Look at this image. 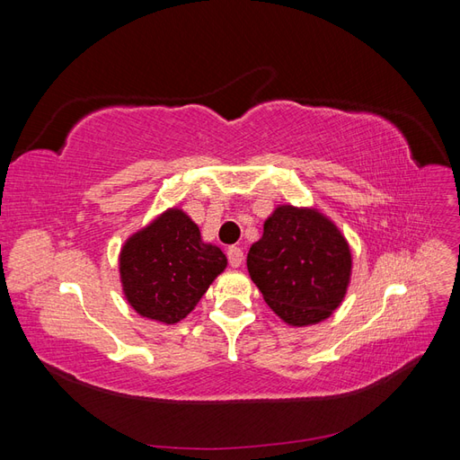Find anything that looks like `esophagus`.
Segmentation results:
<instances>
[{
    "label": "esophagus",
    "instance_id": "esophagus-1",
    "mask_svg": "<svg viewBox=\"0 0 460 460\" xmlns=\"http://www.w3.org/2000/svg\"><path fill=\"white\" fill-rule=\"evenodd\" d=\"M243 261V252L240 247H228V262L232 269H238Z\"/></svg>",
    "mask_w": 460,
    "mask_h": 460
}]
</instances>
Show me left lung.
Segmentation results:
<instances>
[{"mask_svg":"<svg viewBox=\"0 0 460 460\" xmlns=\"http://www.w3.org/2000/svg\"><path fill=\"white\" fill-rule=\"evenodd\" d=\"M247 270L262 299L289 326H311L336 311L351 282L345 235L314 207L278 205L249 247Z\"/></svg>","mask_w":460,"mask_h":460,"instance_id":"1","label":"left lung"}]
</instances>
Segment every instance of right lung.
<instances>
[{"label":"right lung","mask_w":460,"mask_h":460,"mask_svg":"<svg viewBox=\"0 0 460 460\" xmlns=\"http://www.w3.org/2000/svg\"><path fill=\"white\" fill-rule=\"evenodd\" d=\"M226 255L201 238L182 208L171 207L122 243L119 276L122 294L144 318L176 324L225 272Z\"/></svg>","instance_id":"add662e5"}]
</instances>
